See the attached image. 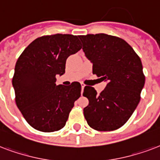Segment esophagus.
<instances>
[{"instance_id":"34e87169","label":"esophagus","mask_w":160,"mask_h":160,"mask_svg":"<svg viewBox=\"0 0 160 160\" xmlns=\"http://www.w3.org/2000/svg\"><path fill=\"white\" fill-rule=\"evenodd\" d=\"M81 87H82V90H83L84 87H85V84L82 83V82H81Z\"/></svg>"}]
</instances>
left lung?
<instances>
[{
  "instance_id": "8db88e82",
  "label": "left lung",
  "mask_w": 160,
  "mask_h": 160,
  "mask_svg": "<svg viewBox=\"0 0 160 160\" xmlns=\"http://www.w3.org/2000/svg\"><path fill=\"white\" fill-rule=\"evenodd\" d=\"M87 58L92 63V73L107 81L98 94L94 88H84L88 105L84 117L92 128L112 131L119 128L133 114L140 101L145 82L139 57L122 38L99 33L79 36Z\"/></svg>"
}]
</instances>
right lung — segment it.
I'll return each instance as SVG.
<instances>
[{"instance_id":"add662e5","label":"right lung","mask_w":160,"mask_h":160,"mask_svg":"<svg viewBox=\"0 0 160 160\" xmlns=\"http://www.w3.org/2000/svg\"><path fill=\"white\" fill-rule=\"evenodd\" d=\"M78 36H43L30 43L18 58L12 85L16 103L27 122L46 133L62 128L81 84L57 85L56 76L65 73L67 58L82 48Z\"/></svg>"}]
</instances>
